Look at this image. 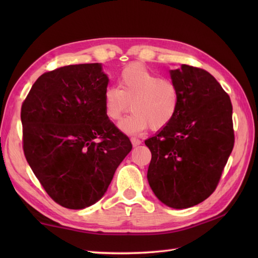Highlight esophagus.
<instances>
[{
	"mask_svg": "<svg viewBox=\"0 0 258 258\" xmlns=\"http://www.w3.org/2000/svg\"><path fill=\"white\" fill-rule=\"evenodd\" d=\"M131 142H132V144H133V146L135 147V146H139L142 142H141V140H139V139H135V138H132L131 139Z\"/></svg>",
	"mask_w": 258,
	"mask_h": 258,
	"instance_id": "esophagus-1",
	"label": "esophagus"
}]
</instances>
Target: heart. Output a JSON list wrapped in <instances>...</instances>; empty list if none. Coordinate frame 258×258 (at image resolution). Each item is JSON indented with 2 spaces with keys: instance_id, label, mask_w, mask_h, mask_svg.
Listing matches in <instances>:
<instances>
[{
  "instance_id": "1",
  "label": "heart",
  "mask_w": 258,
  "mask_h": 258,
  "mask_svg": "<svg viewBox=\"0 0 258 258\" xmlns=\"http://www.w3.org/2000/svg\"><path fill=\"white\" fill-rule=\"evenodd\" d=\"M118 89L108 87L103 95L105 116L117 122L132 104L133 113L119 124L126 133H140L151 126L165 128L176 116L180 93L172 80L163 79L140 63L130 64L118 75Z\"/></svg>"
}]
</instances>
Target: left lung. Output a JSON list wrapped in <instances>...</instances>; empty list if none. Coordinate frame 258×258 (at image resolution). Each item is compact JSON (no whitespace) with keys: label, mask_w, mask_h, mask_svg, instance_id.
Returning <instances> with one entry per match:
<instances>
[{"label":"left lung","mask_w":258,"mask_h":258,"mask_svg":"<svg viewBox=\"0 0 258 258\" xmlns=\"http://www.w3.org/2000/svg\"><path fill=\"white\" fill-rule=\"evenodd\" d=\"M169 73L180 104L172 123L145 141L152 153L147 179L158 200L180 210L216 189L234 147L233 106L207 71L183 64Z\"/></svg>","instance_id":"8db88e82"}]
</instances>
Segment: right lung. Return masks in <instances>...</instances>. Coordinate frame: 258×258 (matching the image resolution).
<instances>
[{
    "label": "right lung",
    "instance_id": "1",
    "mask_svg": "<svg viewBox=\"0 0 258 258\" xmlns=\"http://www.w3.org/2000/svg\"><path fill=\"white\" fill-rule=\"evenodd\" d=\"M108 78L101 64H78L42 74L22 104L23 151L51 199L82 210L105 194L132 150L104 114Z\"/></svg>",
    "mask_w": 258,
    "mask_h": 258
}]
</instances>
